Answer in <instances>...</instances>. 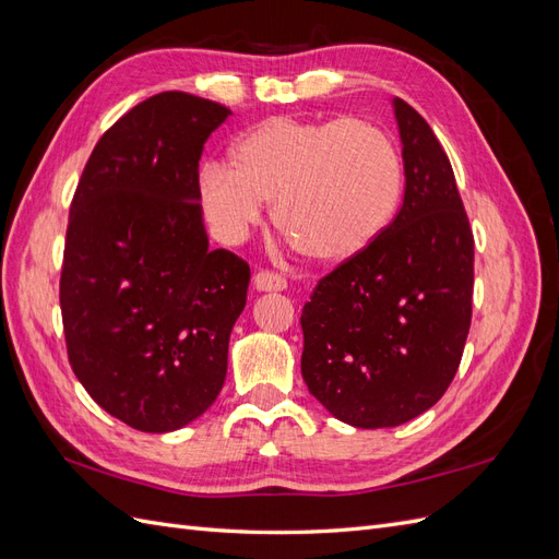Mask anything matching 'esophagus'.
<instances>
[{
	"mask_svg": "<svg viewBox=\"0 0 559 559\" xmlns=\"http://www.w3.org/2000/svg\"><path fill=\"white\" fill-rule=\"evenodd\" d=\"M253 286H257V292H284L286 280L273 273V270H259V273L253 275Z\"/></svg>",
	"mask_w": 559,
	"mask_h": 559,
	"instance_id": "34e87169",
	"label": "esophagus"
}]
</instances>
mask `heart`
<instances>
[{
  "instance_id": "1",
  "label": "heart",
  "mask_w": 559,
  "mask_h": 559,
  "mask_svg": "<svg viewBox=\"0 0 559 559\" xmlns=\"http://www.w3.org/2000/svg\"><path fill=\"white\" fill-rule=\"evenodd\" d=\"M403 195L399 151L376 126L277 116L245 132L230 167L200 173V205L226 242H240L275 202V226L300 253L343 265L394 224Z\"/></svg>"
}]
</instances>
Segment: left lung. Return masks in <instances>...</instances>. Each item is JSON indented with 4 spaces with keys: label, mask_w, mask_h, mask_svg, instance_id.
Segmentation results:
<instances>
[{
    "label": "left lung",
    "mask_w": 559,
    "mask_h": 559,
    "mask_svg": "<svg viewBox=\"0 0 559 559\" xmlns=\"http://www.w3.org/2000/svg\"><path fill=\"white\" fill-rule=\"evenodd\" d=\"M405 191L364 257L321 277L300 314V373L345 425L399 427L450 386L471 326L473 233L433 130L392 99Z\"/></svg>",
    "instance_id": "obj_1"
}]
</instances>
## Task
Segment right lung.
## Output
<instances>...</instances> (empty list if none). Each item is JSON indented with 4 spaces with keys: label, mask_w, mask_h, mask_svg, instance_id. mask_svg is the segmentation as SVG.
<instances>
[{
    "label": "right lung",
    "mask_w": 559,
    "mask_h": 559,
    "mask_svg": "<svg viewBox=\"0 0 559 559\" xmlns=\"http://www.w3.org/2000/svg\"><path fill=\"white\" fill-rule=\"evenodd\" d=\"M230 109L165 91L103 134L67 226L60 308L67 354L93 401L167 433L222 392L249 265L210 249L198 163Z\"/></svg>",
    "instance_id": "right-lung-1"
}]
</instances>
